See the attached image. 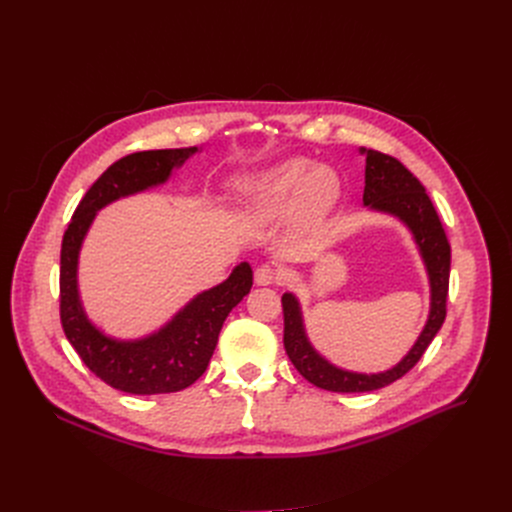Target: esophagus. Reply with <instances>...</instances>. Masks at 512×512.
I'll use <instances>...</instances> for the list:
<instances>
[{
    "mask_svg": "<svg viewBox=\"0 0 512 512\" xmlns=\"http://www.w3.org/2000/svg\"><path fill=\"white\" fill-rule=\"evenodd\" d=\"M281 279V271L273 264H260L256 273H254V281L256 285H273Z\"/></svg>",
    "mask_w": 512,
    "mask_h": 512,
    "instance_id": "esophagus-1",
    "label": "esophagus"
}]
</instances>
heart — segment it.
<instances>
[{
  "label": "heart",
  "instance_id": "heart-1",
  "mask_svg": "<svg viewBox=\"0 0 512 512\" xmlns=\"http://www.w3.org/2000/svg\"><path fill=\"white\" fill-rule=\"evenodd\" d=\"M243 210L256 218H273L294 204L300 223L321 221L339 198V179L325 164L289 158L235 185Z\"/></svg>",
  "mask_w": 512,
  "mask_h": 512
}]
</instances>
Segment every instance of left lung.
<instances>
[{
    "mask_svg": "<svg viewBox=\"0 0 512 512\" xmlns=\"http://www.w3.org/2000/svg\"><path fill=\"white\" fill-rule=\"evenodd\" d=\"M360 154L367 156V166H364V193L362 204L369 210L392 214L408 227L415 237L419 254L425 262L429 287H431V306L427 323L417 337L415 346L408 354L383 373H354L339 369L323 358L312 348L306 337L302 308L294 294H283V346L294 362L298 373L308 379L312 385L327 389V392H373L389 383L404 377L415 364L421 360L437 331L442 329L446 319V300H448V279H450V243L446 231L440 223L425 187L421 181L410 173V170L396 158L360 148Z\"/></svg>",
    "mask_w": 512,
    "mask_h": 512,
    "instance_id": "1",
    "label": "left lung"
}]
</instances>
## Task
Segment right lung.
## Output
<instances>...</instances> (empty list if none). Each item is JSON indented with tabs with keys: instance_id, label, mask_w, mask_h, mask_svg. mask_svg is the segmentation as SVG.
<instances>
[{
	"instance_id": "right-lung-1",
	"label": "right lung",
	"mask_w": 512,
	"mask_h": 512,
	"mask_svg": "<svg viewBox=\"0 0 512 512\" xmlns=\"http://www.w3.org/2000/svg\"><path fill=\"white\" fill-rule=\"evenodd\" d=\"M198 148L137 152L114 162L79 202L62 239L60 319L72 348L87 369L114 389L137 396L170 394L196 383L214 354L229 312L250 294L252 266L237 264L229 279L187 302L158 331L139 339H116L97 329L79 298V254L97 210L168 181Z\"/></svg>"
}]
</instances>
